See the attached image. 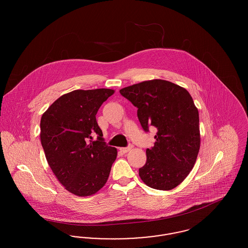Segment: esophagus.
Segmentation results:
<instances>
[{
  "instance_id": "1",
  "label": "esophagus",
  "mask_w": 248,
  "mask_h": 248,
  "mask_svg": "<svg viewBox=\"0 0 248 248\" xmlns=\"http://www.w3.org/2000/svg\"><path fill=\"white\" fill-rule=\"evenodd\" d=\"M132 148H133V145H129L128 147L121 148V149H120V151H121L122 153H124V154H126L127 152H129L130 150H132Z\"/></svg>"
}]
</instances>
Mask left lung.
Wrapping results in <instances>:
<instances>
[{
	"label": "left lung",
	"instance_id": "obj_1",
	"mask_svg": "<svg viewBox=\"0 0 248 248\" xmlns=\"http://www.w3.org/2000/svg\"><path fill=\"white\" fill-rule=\"evenodd\" d=\"M120 93L138 108L142 128L155 127L156 141L147 149L140 177L153 189L176 188L193 168L200 149L199 112L189 92L165 80L133 84Z\"/></svg>",
	"mask_w": 248,
	"mask_h": 248
}]
</instances>
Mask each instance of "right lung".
<instances>
[{
	"mask_svg": "<svg viewBox=\"0 0 248 248\" xmlns=\"http://www.w3.org/2000/svg\"><path fill=\"white\" fill-rule=\"evenodd\" d=\"M113 93L105 88L74 90L61 95L41 119L40 137L48 165L75 195L89 196L101 189L117 157V150L107 145L95 119Z\"/></svg>",
	"mask_w": 248,
	"mask_h": 248,
	"instance_id": "right-lung-1",
	"label": "right lung"
}]
</instances>
